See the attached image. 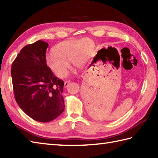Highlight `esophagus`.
I'll use <instances>...</instances> for the list:
<instances>
[{
  "label": "esophagus",
  "instance_id": "esophagus-1",
  "mask_svg": "<svg viewBox=\"0 0 158 158\" xmlns=\"http://www.w3.org/2000/svg\"><path fill=\"white\" fill-rule=\"evenodd\" d=\"M70 80H68V81H65L64 82V88H67L68 86H69V85L70 84Z\"/></svg>",
  "mask_w": 158,
  "mask_h": 158
}]
</instances>
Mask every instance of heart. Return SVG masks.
I'll list each match as a JSON object with an SVG mask.
<instances>
[{"mask_svg":"<svg viewBox=\"0 0 158 158\" xmlns=\"http://www.w3.org/2000/svg\"><path fill=\"white\" fill-rule=\"evenodd\" d=\"M94 43L89 38L69 40L56 44L54 53L46 57L47 66L58 77L63 78L70 68L69 61L76 67L83 66L89 52L93 51Z\"/></svg>","mask_w":158,"mask_h":158,"instance_id":"heart-1","label":"heart"}]
</instances>
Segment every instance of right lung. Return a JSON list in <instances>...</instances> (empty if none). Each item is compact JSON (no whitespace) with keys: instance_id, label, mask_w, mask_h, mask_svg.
<instances>
[{"instance_id":"1","label":"right lung","mask_w":158,"mask_h":158,"mask_svg":"<svg viewBox=\"0 0 158 158\" xmlns=\"http://www.w3.org/2000/svg\"><path fill=\"white\" fill-rule=\"evenodd\" d=\"M48 44L38 40L22 48L11 66L15 99L27 115L38 122L47 123L64 112V83L47 66Z\"/></svg>"}]
</instances>
